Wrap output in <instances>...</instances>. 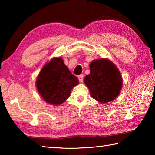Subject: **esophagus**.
I'll list each match as a JSON object with an SVG mask.
<instances>
[{"mask_svg": "<svg viewBox=\"0 0 155 155\" xmlns=\"http://www.w3.org/2000/svg\"><path fill=\"white\" fill-rule=\"evenodd\" d=\"M84 76L83 75V74H81V75H79L78 77V80H79V81L80 82H83V78H84Z\"/></svg>", "mask_w": 155, "mask_h": 155, "instance_id": "obj_1", "label": "esophagus"}]
</instances>
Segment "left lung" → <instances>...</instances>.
I'll return each instance as SVG.
<instances>
[{
	"instance_id": "left-lung-1",
	"label": "left lung",
	"mask_w": 155,
	"mask_h": 155,
	"mask_svg": "<svg viewBox=\"0 0 155 155\" xmlns=\"http://www.w3.org/2000/svg\"><path fill=\"white\" fill-rule=\"evenodd\" d=\"M90 73L84 78L91 96L100 103H108L118 96L122 85L121 74L111 61L96 59L90 64Z\"/></svg>"
}]
</instances>
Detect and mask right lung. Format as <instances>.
Listing matches in <instances>:
<instances>
[{
  "label": "right lung",
  "instance_id": "1",
  "mask_svg": "<svg viewBox=\"0 0 155 155\" xmlns=\"http://www.w3.org/2000/svg\"><path fill=\"white\" fill-rule=\"evenodd\" d=\"M78 83V78L70 72L61 57H58L43 67L37 78L36 86L44 101L56 105L64 103Z\"/></svg>",
  "mask_w": 155,
  "mask_h": 155
}]
</instances>
